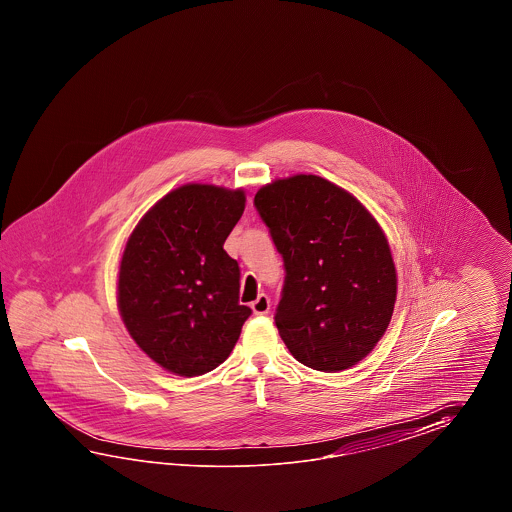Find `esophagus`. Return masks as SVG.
Returning <instances> with one entry per match:
<instances>
[{
  "label": "esophagus",
  "mask_w": 512,
  "mask_h": 512,
  "mask_svg": "<svg viewBox=\"0 0 512 512\" xmlns=\"http://www.w3.org/2000/svg\"><path fill=\"white\" fill-rule=\"evenodd\" d=\"M251 307L252 311H254V315H267L269 309H271V300H269L267 294L261 293L260 296L252 302Z\"/></svg>",
  "instance_id": "1"
}]
</instances>
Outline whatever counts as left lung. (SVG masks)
I'll return each mask as SVG.
<instances>
[{
    "label": "left lung",
    "instance_id": "8db88e82",
    "mask_svg": "<svg viewBox=\"0 0 512 512\" xmlns=\"http://www.w3.org/2000/svg\"><path fill=\"white\" fill-rule=\"evenodd\" d=\"M254 205L285 265L274 316L285 346L313 370L355 366L386 333L397 300L381 225L348 190L313 174L261 186Z\"/></svg>",
    "mask_w": 512,
    "mask_h": 512
}]
</instances>
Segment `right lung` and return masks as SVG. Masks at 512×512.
I'll use <instances>...</instances> for the list:
<instances>
[{
	"label": "right lung",
	"mask_w": 512,
	"mask_h": 512,
	"mask_svg": "<svg viewBox=\"0 0 512 512\" xmlns=\"http://www.w3.org/2000/svg\"><path fill=\"white\" fill-rule=\"evenodd\" d=\"M243 210V188L188 183L161 197L126 241L120 318L135 344L174 375L216 370L251 316L238 302V261L223 249Z\"/></svg>",
	"instance_id": "obj_1"
}]
</instances>
